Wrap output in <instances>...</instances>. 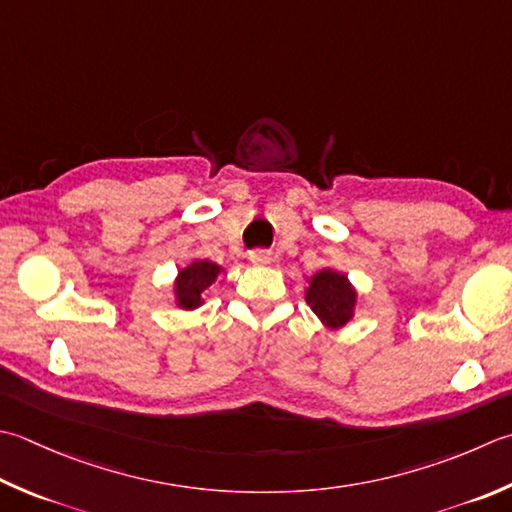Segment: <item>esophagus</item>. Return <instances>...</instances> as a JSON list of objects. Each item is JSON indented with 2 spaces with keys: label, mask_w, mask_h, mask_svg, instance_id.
<instances>
[{
  "label": "esophagus",
  "mask_w": 512,
  "mask_h": 512,
  "mask_svg": "<svg viewBox=\"0 0 512 512\" xmlns=\"http://www.w3.org/2000/svg\"><path fill=\"white\" fill-rule=\"evenodd\" d=\"M250 262L255 266H268L273 264V253H270V250H253V253H250Z\"/></svg>",
  "instance_id": "1"
}]
</instances>
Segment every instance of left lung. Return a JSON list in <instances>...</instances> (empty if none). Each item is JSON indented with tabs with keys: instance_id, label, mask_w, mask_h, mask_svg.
<instances>
[{
	"instance_id": "1",
	"label": "left lung",
	"mask_w": 512,
	"mask_h": 512,
	"mask_svg": "<svg viewBox=\"0 0 512 512\" xmlns=\"http://www.w3.org/2000/svg\"><path fill=\"white\" fill-rule=\"evenodd\" d=\"M306 302L313 313L328 328H342L355 315L357 290L350 286L348 277L333 268H324L310 277L306 288Z\"/></svg>"
}]
</instances>
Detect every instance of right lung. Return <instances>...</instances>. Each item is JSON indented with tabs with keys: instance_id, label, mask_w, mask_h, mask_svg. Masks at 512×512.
Returning a JSON list of instances; mask_svg holds the SVG:
<instances>
[{
	"instance_id": "add662e5",
	"label": "right lung",
	"mask_w": 512,
	"mask_h": 512,
	"mask_svg": "<svg viewBox=\"0 0 512 512\" xmlns=\"http://www.w3.org/2000/svg\"><path fill=\"white\" fill-rule=\"evenodd\" d=\"M222 273V266L208 259H197L179 270L175 279V302L179 308L193 310L204 304V293L215 282L217 275Z\"/></svg>"
}]
</instances>
